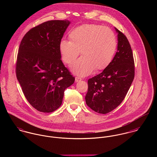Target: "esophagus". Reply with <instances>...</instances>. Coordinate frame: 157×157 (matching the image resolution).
<instances>
[{
	"mask_svg": "<svg viewBox=\"0 0 157 157\" xmlns=\"http://www.w3.org/2000/svg\"><path fill=\"white\" fill-rule=\"evenodd\" d=\"M82 80V79L81 78L78 77H75V82H80V81H81Z\"/></svg>",
	"mask_w": 157,
	"mask_h": 157,
	"instance_id": "1",
	"label": "esophagus"
}]
</instances>
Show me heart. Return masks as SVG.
<instances>
[{"label":"heart","instance_id":"b5f03b06","mask_svg":"<svg viewBox=\"0 0 157 157\" xmlns=\"http://www.w3.org/2000/svg\"><path fill=\"white\" fill-rule=\"evenodd\" d=\"M69 41L63 40L59 44L62 60L71 65L80 54L83 56L72 67V71L86 76L95 69L101 71L112 62L117 49V39L112 30L106 26L85 24L72 29Z\"/></svg>","mask_w":157,"mask_h":157}]
</instances>
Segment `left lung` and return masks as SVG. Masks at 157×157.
I'll list each match as a JSON object with an SVG mask.
<instances>
[{
	"label": "left lung",
	"instance_id": "8db88e82",
	"mask_svg": "<svg viewBox=\"0 0 157 157\" xmlns=\"http://www.w3.org/2000/svg\"><path fill=\"white\" fill-rule=\"evenodd\" d=\"M118 46L112 62L102 72L88 80L85 97L86 105L93 111L105 114L123 101L135 75L133 53L126 37L115 27Z\"/></svg>",
	"mask_w": 157,
	"mask_h": 157
}]
</instances>
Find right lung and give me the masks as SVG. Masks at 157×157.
<instances>
[{"label": "right lung", "instance_id": "1", "mask_svg": "<svg viewBox=\"0 0 157 157\" xmlns=\"http://www.w3.org/2000/svg\"><path fill=\"white\" fill-rule=\"evenodd\" d=\"M71 23L49 21L30 29L19 48L16 76L30 105L42 112H52L62 105L72 76L61 60L59 44Z\"/></svg>", "mask_w": 157, "mask_h": 157}]
</instances>
